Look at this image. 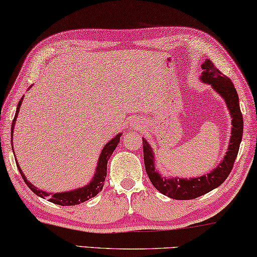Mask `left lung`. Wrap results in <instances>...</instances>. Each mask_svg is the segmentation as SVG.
Wrapping results in <instances>:
<instances>
[{
  "mask_svg": "<svg viewBox=\"0 0 257 257\" xmlns=\"http://www.w3.org/2000/svg\"><path fill=\"white\" fill-rule=\"evenodd\" d=\"M201 67H203L204 71L200 79L205 83L211 84L213 89L224 99L226 106L229 108L230 115L232 117V132H231L230 145L228 153H226L222 163L218 164L215 170L207 175L198 176V178L190 180L180 178L166 179V176H162L155 170L153 150H151L149 144L145 139L142 141L146 172L149 176L151 183L163 195L178 200L195 199L197 197L203 196L205 193L212 191L213 189L221 186L229 176L230 172L232 171L242 139V113L240 111V106H239L238 93L234 89L232 82L225 75L222 74L209 59H207Z\"/></svg>",
  "mask_w": 257,
  "mask_h": 257,
  "instance_id": "8db88e82",
  "label": "left lung"
}]
</instances>
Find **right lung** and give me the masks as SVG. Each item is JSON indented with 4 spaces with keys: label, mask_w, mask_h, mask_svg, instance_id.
<instances>
[{
    "label": "right lung",
    "mask_w": 257,
    "mask_h": 257,
    "mask_svg": "<svg viewBox=\"0 0 257 257\" xmlns=\"http://www.w3.org/2000/svg\"><path fill=\"white\" fill-rule=\"evenodd\" d=\"M24 99V96L22 99H20L18 106H17V110H16V115H15V118L12 120V126H11V137L12 133H14V128H15V123H16V119H17V115H18L19 112V108H20V104H22V101ZM120 136L121 133H119L118 136H116L115 138L112 139L108 142V144L104 146V148L102 149V153H101L100 157H99V162H98V166H96V171H95V174L93 176V179H92L91 182L87 184V186L83 187V188H79L76 189V190H71L68 192H59V193H49V192H45V191H42L39 190L35 186H33L31 182H28V180L26 179V176L24 175L22 168L18 165V163H17V167H18V170L20 172V174H22L23 179L25 181V183L27 184L28 188L31 189V190L37 195L39 197H42V198H48L49 201H51L53 204H57V205H61V206H74V205H78L83 203V201H86L89 200L92 197H94L98 195V193L102 190L103 188V183H104V178H106L107 175V163L109 161V158L113 153V150L116 149L117 145H118V142L120 140ZM11 141H12V138H11ZM14 150V149H12Z\"/></svg>",
    "instance_id": "add662e5"
}]
</instances>
